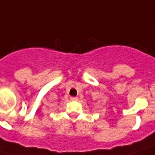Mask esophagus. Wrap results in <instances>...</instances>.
<instances>
[{
	"label": "esophagus",
	"instance_id": "obj_1",
	"mask_svg": "<svg viewBox=\"0 0 155 155\" xmlns=\"http://www.w3.org/2000/svg\"><path fill=\"white\" fill-rule=\"evenodd\" d=\"M70 100L73 101H78V97H75V96H72V97H70Z\"/></svg>",
	"mask_w": 155,
	"mask_h": 155
}]
</instances>
